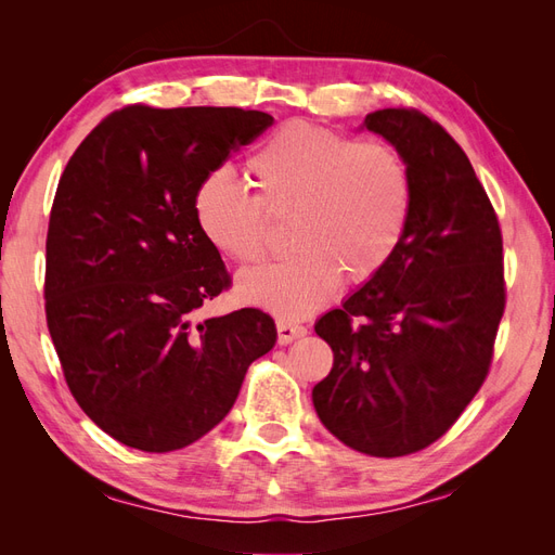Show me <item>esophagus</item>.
Instances as JSON below:
<instances>
[{
    "instance_id": "obj_1",
    "label": "esophagus",
    "mask_w": 555,
    "mask_h": 555,
    "mask_svg": "<svg viewBox=\"0 0 555 555\" xmlns=\"http://www.w3.org/2000/svg\"><path fill=\"white\" fill-rule=\"evenodd\" d=\"M306 333H308V328L300 326V324L284 322V319H280V322H278V343L280 345H289V343H294L298 338H304Z\"/></svg>"
}]
</instances>
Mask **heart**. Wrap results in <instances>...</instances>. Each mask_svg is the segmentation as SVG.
Returning <instances> with one entry per match:
<instances>
[{
    "label": "heart",
    "instance_id": "1",
    "mask_svg": "<svg viewBox=\"0 0 555 555\" xmlns=\"http://www.w3.org/2000/svg\"><path fill=\"white\" fill-rule=\"evenodd\" d=\"M257 194L229 169H215L194 192L204 238L236 263L268 249V217L289 215L292 257L238 278L245 304L284 322L308 317L349 284H365L391 263L412 220L414 182L396 147L359 141L294 120L273 131L247 162Z\"/></svg>",
    "mask_w": 555,
    "mask_h": 555
}]
</instances>
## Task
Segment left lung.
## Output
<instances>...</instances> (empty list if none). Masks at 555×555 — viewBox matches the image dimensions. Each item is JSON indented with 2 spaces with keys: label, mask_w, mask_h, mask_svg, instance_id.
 Instances as JSON below:
<instances>
[{
  "label": "left lung",
  "mask_w": 555,
  "mask_h": 555,
  "mask_svg": "<svg viewBox=\"0 0 555 555\" xmlns=\"http://www.w3.org/2000/svg\"><path fill=\"white\" fill-rule=\"evenodd\" d=\"M363 127L410 164L412 220L391 263L314 324L333 367L312 402L340 442L396 459L440 440L489 375L502 233L463 147L428 115L384 108Z\"/></svg>",
  "instance_id": "left-lung-1"
}]
</instances>
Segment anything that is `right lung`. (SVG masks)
Returning <instances> with one entry per match:
<instances>
[{"label": "right lung", "mask_w": 555, "mask_h": 555, "mask_svg": "<svg viewBox=\"0 0 555 555\" xmlns=\"http://www.w3.org/2000/svg\"><path fill=\"white\" fill-rule=\"evenodd\" d=\"M273 125L261 111L125 106L99 122L60 178L46 238V322L80 410L113 440L176 451L233 408L271 314L198 322L229 289L198 231V182Z\"/></svg>", "instance_id": "obj_1"}]
</instances>
